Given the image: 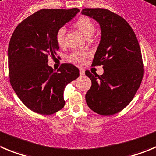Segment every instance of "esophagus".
<instances>
[{
    "label": "esophagus",
    "mask_w": 156,
    "mask_h": 156,
    "mask_svg": "<svg viewBox=\"0 0 156 156\" xmlns=\"http://www.w3.org/2000/svg\"><path fill=\"white\" fill-rule=\"evenodd\" d=\"M79 74L81 76H83V75H85V70L82 69V68H81V69L79 70Z\"/></svg>",
    "instance_id": "34e87169"
}]
</instances>
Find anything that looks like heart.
Here are the masks:
<instances>
[{"label": "heart", "mask_w": 156, "mask_h": 156, "mask_svg": "<svg viewBox=\"0 0 156 156\" xmlns=\"http://www.w3.org/2000/svg\"><path fill=\"white\" fill-rule=\"evenodd\" d=\"M75 27L78 29V30L82 33L86 37H91L94 32V24L92 22L91 19L88 17H81L76 21L75 23ZM65 28L64 27H60L56 32V41L58 45L62 46L64 44V40H65ZM85 55L82 52L75 51L70 56L71 60L75 61V62H81L83 60Z\"/></svg>", "instance_id": "1"}]
</instances>
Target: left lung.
Instances as JSON below:
<instances>
[{"mask_svg":"<svg viewBox=\"0 0 156 156\" xmlns=\"http://www.w3.org/2000/svg\"><path fill=\"white\" fill-rule=\"evenodd\" d=\"M81 14L99 24L101 40L92 65H104L101 75L85 71L91 81L85 100L94 112L112 115L131 102L140 86L143 77L140 47L131 26L118 14L103 8H85Z\"/></svg>","mask_w":156,"mask_h":156,"instance_id":"left-lung-1","label":"left lung"}]
</instances>
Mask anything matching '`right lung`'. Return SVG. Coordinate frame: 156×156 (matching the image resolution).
Returning a JSON list of instances; mask_svg holds the SVG:
<instances>
[{
  "label": "right lung",
  "mask_w": 156,
  "mask_h": 156,
  "mask_svg": "<svg viewBox=\"0 0 156 156\" xmlns=\"http://www.w3.org/2000/svg\"><path fill=\"white\" fill-rule=\"evenodd\" d=\"M80 11L78 8L42 9L27 17L13 33L8 47L10 82L26 107L41 115H51L65 106L64 89L79 76L71 64L55 71L48 55L59 50L56 32Z\"/></svg>",
  "instance_id": "right-lung-1"
}]
</instances>
